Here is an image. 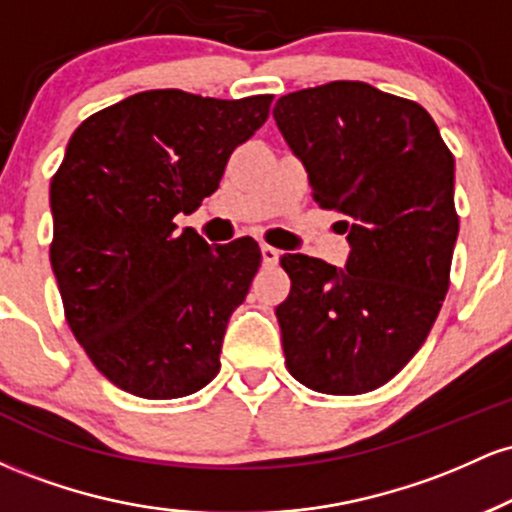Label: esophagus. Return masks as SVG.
I'll return each mask as SVG.
<instances>
[{"mask_svg":"<svg viewBox=\"0 0 512 512\" xmlns=\"http://www.w3.org/2000/svg\"><path fill=\"white\" fill-rule=\"evenodd\" d=\"M262 264L264 267H276V264H279V257H281V252L276 250V248H272V245H262Z\"/></svg>","mask_w":512,"mask_h":512,"instance_id":"obj_1","label":"esophagus"}]
</instances>
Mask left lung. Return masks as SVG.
Listing matches in <instances>:
<instances>
[{
	"mask_svg": "<svg viewBox=\"0 0 512 512\" xmlns=\"http://www.w3.org/2000/svg\"><path fill=\"white\" fill-rule=\"evenodd\" d=\"M276 127L308 170L315 202L344 214V269L284 255L276 305L286 368L325 395L385 385L431 332L450 286L460 219L455 158L419 103L363 81L281 96Z\"/></svg>",
	"mask_w": 512,
	"mask_h": 512,
	"instance_id": "1",
	"label": "left lung"
}]
</instances>
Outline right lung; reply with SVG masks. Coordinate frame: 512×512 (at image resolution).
Listing matches in <instances>:
<instances>
[{
    "instance_id": "right-lung-1",
    "label": "right lung",
    "mask_w": 512,
    "mask_h": 512,
    "mask_svg": "<svg viewBox=\"0 0 512 512\" xmlns=\"http://www.w3.org/2000/svg\"><path fill=\"white\" fill-rule=\"evenodd\" d=\"M272 98L158 88L91 115L69 139L50 182L52 272L76 342L129 395L185 397L219 373L228 317L248 296L260 245L209 248L173 219L214 195Z\"/></svg>"
}]
</instances>
